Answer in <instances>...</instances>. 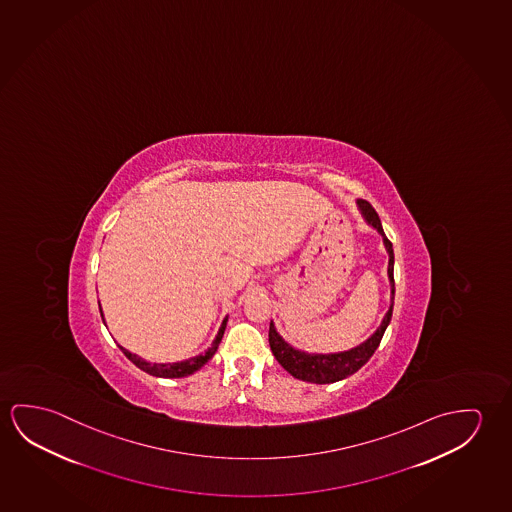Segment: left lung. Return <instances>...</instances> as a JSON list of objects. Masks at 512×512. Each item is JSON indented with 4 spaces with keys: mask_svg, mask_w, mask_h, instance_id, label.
<instances>
[{
    "mask_svg": "<svg viewBox=\"0 0 512 512\" xmlns=\"http://www.w3.org/2000/svg\"><path fill=\"white\" fill-rule=\"evenodd\" d=\"M356 204H358L360 213H362L370 227L376 228L379 234L383 236V243H385L386 252H388V278H390V285H392V303H390V308L383 317L378 330L374 331L369 339L365 340L360 346L353 347L349 351H342V353L310 354L299 351L296 347L289 346L280 337L275 324H269V346H271V351L275 354L276 360L291 376L301 379V381L326 385V383H335L340 379H346L347 376L354 374L356 370L362 369L363 365L369 362L370 356L378 349L379 342L383 339L385 330L390 324V319H392L395 296L394 248H392V243L388 241V237L385 236V230L381 227V220H379L378 213L374 211V207L365 200H358Z\"/></svg>",
    "mask_w": 512,
    "mask_h": 512,
    "instance_id": "1",
    "label": "left lung"
}]
</instances>
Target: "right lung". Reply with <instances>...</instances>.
<instances>
[{
	"mask_svg": "<svg viewBox=\"0 0 512 512\" xmlns=\"http://www.w3.org/2000/svg\"><path fill=\"white\" fill-rule=\"evenodd\" d=\"M99 310H101V305H99ZM101 317H103L104 323L103 310H101ZM227 321L228 319L225 317V319H223V323H221L220 331H218V335H216V339H214L213 346L209 347L204 354H198L195 358H189V360H184V362H145L143 358L136 356V354L131 353V351H127L124 347H118L122 349V353L126 354L127 358H129V360H131L138 369H142L143 372H147L150 376H156V378H186L189 374H193V372H197L198 369H202L205 363L209 362V360L213 358L214 353L218 351L221 339H223V333H225V328H227Z\"/></svg>",
	"mask_w": 512,
	"mask_h": 512,
	"instance_id": "obj_1",
	"label": "right lung"
}]
</instances>
